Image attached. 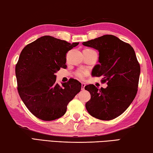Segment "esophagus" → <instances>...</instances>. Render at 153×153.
Masks as SVG:
<instances>
[{"label": "esophagus", "mask_w": 153, "mask_h": 153, "mask_svg": "<svg viewBox=\"0 0 153 153\" xmlns=\"http://www.w3.org/2000/svg\"><path fill=\"white\" fill-rule=\"evenodd\" d=\"M85 86H86V84L85 83H82V89L84 90Z\"/></svg>", "instance_id": "1"}]
</instances>
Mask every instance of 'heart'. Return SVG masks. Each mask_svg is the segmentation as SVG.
<instances>
[{
    "instance_id": "obj_1",
    "label": "heart",
    "mask_w": 153,
    "mask_h": 153,
    "mask_svg": "<svg viewBox=\"0 0 153 153\" xmlns=\"http://www.w3.org/2000/svg\"><path fill=\"white\" fill-rule=\"evenodd\" d=\"M88 75V71L86 70H79L76 72V76L78 77L79 78H84Z\"/></svg>"
}]
</instances>
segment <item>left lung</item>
<instances>
[{"instance_id":"obj_1","label":"left lung","mask_w":153,"mask_h":153,"mask_svg":"<svg viewBox=\"0 0 153 153\" xmlns=\"http://www.w3.org/2000/svg\"><path fill=\"white\" fill-rule=\"evenodd\" d=\"M82 45L99 52L98 62L93 69V76H102L107 82L106 88L94 85L85 87L91 98L86 104L90 115L98 120H111L121 115L135 98L140 67L135 51L130 45L113 35L83 42Z\"/></svg>"}]
</instances>
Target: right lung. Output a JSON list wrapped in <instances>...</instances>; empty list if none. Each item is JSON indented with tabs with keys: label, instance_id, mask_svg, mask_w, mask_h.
Instances as JSON below:
<instances>
[{
	"label": "right lung",
	"instance_id": "1",
	"mask_svg": "<svg viewBox=\"0 0 153 153\" xmlns=\"http://www.w3.org/2000/svg\"><path fill=\"white\" fill-rule=\"evenodd\" d=\"M79 45L51 36H44L25 46L15 67L17 90L21 99L36 117L44 121L60 118L68 103L82 88L71 79L59 85L56 75L65 68L66 54Z\"/></svg>",
	"mask_w": 153,
	"mask_h": 153
}]
</instances>
